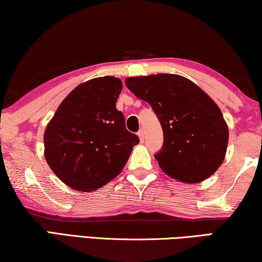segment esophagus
Listing matches in <instances>:
<instances>
[{
  "label": "esophagus",
  "instance_id": "esophagus-1",
  "mask_svg": "<svg viewBox=\"0 0 262 262\" xmlns=\"http://www.w3.org/2000/svg\"><path fill=\"white\" fill-rule=\"evenodd\" d=\"M137 135H139V137H140V141L142 142V143H143V142H144V132L143 130H139V133H137Z\"/></svg>",
  "mask_w": 262,
  "mask_h": 262
}]
</instances>
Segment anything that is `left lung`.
Listing matches in <instances>:
<instances>
[{
    "mask_svg": "<svg viewBox=\"0 0 262 262\" xmlns=\"http://www.w3.org/2000/svg\"><path fill=\"white\" fill-rule=\"evenodd\" d=\"M126 85L147 101L161 121L164 144L155 155L171 178L198 184L225 158L229 129L216 103L196 84L174 74L127 77Z\"/></svg>",
    "mask_w": 262,
    "mask_h": 262,
    "instance_id": "left-lung-1",
    "label": "left lung"
}]
</instances>
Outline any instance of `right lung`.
I'll return each mask as SVG.
<instances>
[{
    "instance_id": "add662e5",
    "label": "right lung",
    "mask_w": 262,
    "mask_h": 262,
    "mask_svg": "<svg viewBox=\"0 0 262 262\" xmlns=\"http://www.w3.org/2000/svg\"><path fill=\"white\" fill-rule=\"evenodd\" d=\"M121 90L120 78L89 79L66 97L48 122L46 162L70 188L94 192L103 187L120 173L140 142L115 107Z\"/></svg>"
}]
</instances>
